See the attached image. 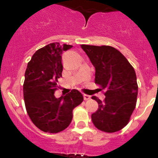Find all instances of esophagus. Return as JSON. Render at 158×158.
<instances>
[{
  "mask_svg": "<svg viewBox=\"0 0 158 158\" xmlns=\"http://www.w3.org/2000/svg\"><path fill=\"white\" fill-rule=\"evenodd\" d=\"M90 95H86V94H84L83 95V98H84V100H89V98H90Z\"/></svg>",
  "mask_w": 158,
  "mask_h": 158,
  "instance_id": "esophagus-1",
  "label": "esophagus"
}]
</instances>
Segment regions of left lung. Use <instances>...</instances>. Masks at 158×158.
<instances>
[{"instance_id":"left-lung-1","label":"left lung","mask_w":158,"mask_h":158,"mask_svg":"<svg viewBox=\"0 0 158 158\" xmlns=\"http://www.w3.org/2000/svg\"><path fill=\"white\" fill-rule=\"evenodd\" d=\"M95 69V84L105 90L106 98L92 99L98 109L92 114L98 130L112 133L126 126L135 109L138 86L133 66L118 49L110 46L81 45Z\"/></svg>"}]
</instances>
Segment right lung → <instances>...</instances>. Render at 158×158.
Listing matches in <instances>:
<instances>
[{
    "label": "right lung",
    "instance_id": "add662e5",
    "mask_svg": "<svg viewBox=\"0 0 158 158\" xmlns=\"http://www.w3.org/2000/svg\"><path fill=\"white\" fill-rule=\"evenodd\" d=\"M73 46L52 43L39 49L32 56L25 72L23 98L32 122L44 132L58 133L73 119V110L83 101L82 93L73 89L56 98L58 79L62 76L63 51Z\"/></svg>",
    "mask_w": 158,
    "mask_h": 158
}]
</instances>
